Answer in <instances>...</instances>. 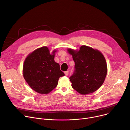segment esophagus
Here are the masks:
<instances>
[{
	"mask_svg": "<svg viewBox=\"0 0 130 130\" xmlns=\"http://www.w3.org/2000/svg\"><path fill=\"white\" fill-rule=\"evenodd\" d=\"M64 74H65V75H66V76H68V74H69V71H67L64 72Z\"/></svg>",
	"mask_w": 130,
	"mask_h": 130,
	"instance_id": "34e87169",
	"label": "esophagus"
}]
</instances>
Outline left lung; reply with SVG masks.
Returning <instances> with one entry per match:
<instances>
[{
	"label": "left lung",
	"instance_id": "8db88e82",
	"mask_svg": "<svg viewBox=\"0 0 130 130\" xmlns=\"http://www.w3.org/2000/svg\"><path fill=\"white\" fill-rule=\"evenodd\" d=\"M67 51L75 62V71L70 78L72 88L82 95L97 90L104 83L108 72L107 62L102 53L85 45L79 50L68 48Z\"/></svg>",
	"mask_w": 130,
	"mask_h": 130
}]
</instances>
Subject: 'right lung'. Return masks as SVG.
I'll list each match as a JSON object with an SVG mask.
<instances>
[{
  "label": "right lung",
  "mask_w": 130,
  "mask_h": 130,
  "mask_svg": "<svg viewBox=\"0 0 130 130\" xmlns=\"http://www.w3.org/2000/svg\"><path fill=\"white\" fill-rule=\"evenodd\" d=\"M57 50L51 53L47 46L38 48L25 58L23 76L29 86L35 92L47 94L57 86L59 77L64 76L54 57Z\"/></svg>",
  "instance_id": "right-lung-1"
}]
</instances>
